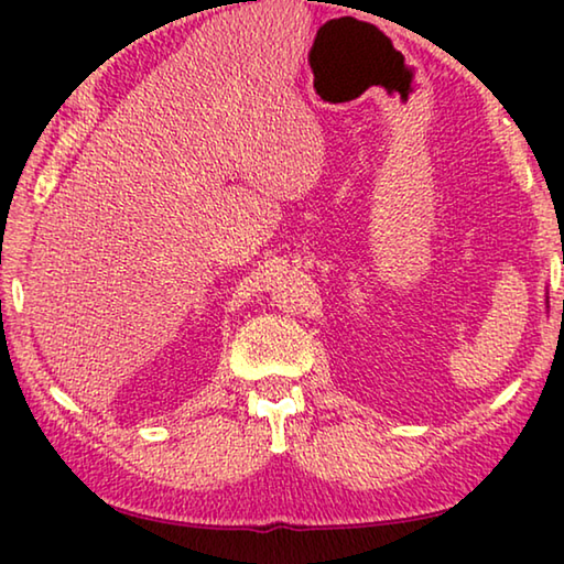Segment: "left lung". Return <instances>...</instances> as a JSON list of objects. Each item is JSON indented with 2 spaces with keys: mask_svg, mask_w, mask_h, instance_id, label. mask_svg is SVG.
<instances>
[{
  "mask_svg": "<svg viewBox=\"0 0 564 564\" xmlns=\"http://www.w3.org/2000/svg\"><path fill=\"white\" fill-rule=\"evenodd\" d=\"M562 263H564V248H562ZM562 311H564V301H562Z\"/></svg>",
  "mask_w": 564,
  "mask_h": 564,
  "instance_id": "left-lung-1",
  "label": "left lung"
}]
</instances>
